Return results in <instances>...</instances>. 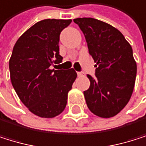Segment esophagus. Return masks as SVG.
I'll list each match as a JSON object with an SVG mask.
<instances>
[{"mask_svg":"<svg viewBox=\"0 0 146 146\" xmlns=\"http://www.w3.org/2000/svg\"><path fill=\"white\" fill-rule=\"evenodd\" d=\"M77 74H78L79 77H82V76H84V72H77Z\"/></svg>","mask_w":146,"mask_h":146,"instance_id":"esophagus-1","label":"esophagus"}]
</instances>
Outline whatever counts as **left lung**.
<instances>
[{
	"instance_id": "1",
	"label": "left lung",
	"mask_w": 146,
	"mask_h": 146,
	"mask_svg": "<svg viewBox=\"0 0 146 146\" xmlns=\"http://www.w3.org/2000/svg\"><path fill=\"white\" fill-rule=\"evenodd\" d=\"M74 21L96 62L95 77L87 74L90 86L84 91L87 107L99 117H113L127 105L133 92L137 64L132 48L121 32L108 23L93 18Z\"/></svg>"
}]
</instances>
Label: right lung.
I'll return each instance as SVG.
<instances>
[{
  "instance_id": "right-lung-1",
  "label": "right lung",
  "mask_w": 146,
  "mask_h": 146,
  "mask_svg": "<svg viewBox=\"0 0 146 146\" xmlns=\"http://www.w3.org/2000/svg\"><path fill=\"white\" fill-rule=\"evenodd\" d=\"M71 22L46 19L35 23L18 39L9 60L10 79L18 97L41 118H54L64 111L77 77L72 68L52 69L62 61L60 35Z\"/></svg>"
}]
</instances>
